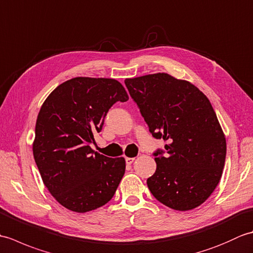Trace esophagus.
<instances>
[{
    "instance_id": "obj_1",
    "label": "esophagus",
    "mask_w": 253,
    "mask_h": 253,
    "mask_svg": "<svg viewBox=\"0 0 253 253\" xmlns=\"http://www.w3.org/2000/svg\"><path fill=\"white\" fill-rule=\"evenodd\" d=\"M133 161H135V158H126V164L130 165L133 163Z\"/></svg>"
}]
</instances>
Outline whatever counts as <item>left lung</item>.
Wrapping results in <instances>:
<instances>
[{
  "instance_id": "8db88e82",
  "label": "left lung",
  "mask_w": 253,
  "mask_h": 253,
  "mask_svg": "<svg viewBox=\"0 0 253 253\" xmlns=\"http://www.w3.org/2000/svg\"><path fill=\"white\" fill-rule=\"evenodd\" d=\"M125 84L149 130L169 144L153 154L147 179L164 206L189 211L207 200L222 177L226 139L209 99L196 85L165 73L128 78Z\"/></svg>"
}]
</instances>
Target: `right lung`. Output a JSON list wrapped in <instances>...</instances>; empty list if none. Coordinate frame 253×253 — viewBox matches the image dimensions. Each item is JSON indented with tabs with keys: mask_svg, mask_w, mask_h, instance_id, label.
Segmentation results:
<instances>
[{
	"mask_svg": "<svg viewBox=\"0 0 253 253\" xmlns=\"http://www.w3.org/2000/svg\"><path fill=\"white\" fill-rule=\"evenodd\" d=\"M128 94L111 78L76 77L61 84L42 104L32 151L43 184L74 212L98 209L114 196L125 174V159L91 149L106 113Z\"/></svg>",
	"mask_w": 253,
	"mask_h": 253,
	"instance_id": "add662e5",
	"label": "right lung"
}]
</instances>
